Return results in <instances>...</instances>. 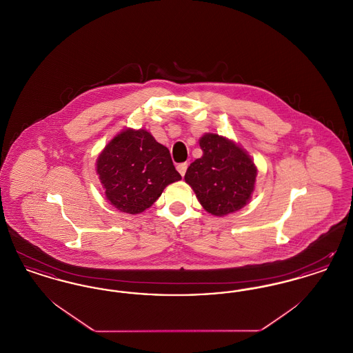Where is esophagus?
<instances>
[{"label":"esophagus","instance_id":"esophagus-1","mask_svg":"<svg viewBox=\"0 0 353 353\" xmlns=\"http://www.w3.org/2000/svg\"><path fill=\"white\" fill-rule=\"evenodd\" d=\"M186 169H188V163H181V164L177 165V170H179V173H180L181 176H184Z\"/></svg>","mask_w":353,"mask_h":353}]
</instances>
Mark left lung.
<instances>
[{"label":"left lung","mask_w":353,"mask_h":353,"mask_svg":"<svg viewBox=\"0 0 353 353\" xmlns=\"http://www.w3.org/2000/svg\"><path fill=\"white\" fill-rule=\"evenodd\" d=\"M203 154L190 164L185 181L192 186L203 209L214 216L239 210L250 200L256 168L246 152L219 134L200 139Z\"/></svg>","instance_id":"8db88e82"}]
</instances>
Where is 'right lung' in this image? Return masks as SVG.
Returning a JSON list of instances; mask_svg holds the SVG:
<instances>
[{
  "instance_id": "1",
  "label": "right lung",
  "mask_w": 353,
  "mask_h": 353,
  "mask_svg": "<svg viewBox=\"0 0 353 353\" xmlns=\"http://www.w3.org/2000/svg\"><path fill=\"white\" fill-rule=\"evenodd\" d=\"M97 165L107 200L130 214L148 209L167 185L181 179L168 148L144 130L119 134L101 152Z\"/></svg>"
}]
</instances>
